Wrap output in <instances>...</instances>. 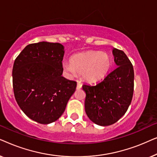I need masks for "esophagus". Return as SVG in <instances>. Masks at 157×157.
<instances>
[{
  "label": "esophagus",
  "mask_w": 157,
  "mask_h": 157,
  "mask_svg": "<svg viewBox=\"0 0 157 157\" xmlns=\"http://www.w3.org/2000/svg\"><path fill=\"white\" fill-rule=\"evenodd\" d=\"M81 87H82V84H81V81H77V86H76V89H80Z\"/></svg>",
  "instance_id": "34e87169"
}]
</instances>
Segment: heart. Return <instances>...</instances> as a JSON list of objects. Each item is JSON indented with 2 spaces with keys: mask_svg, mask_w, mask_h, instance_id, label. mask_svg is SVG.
Returning <instances> with one entry per match:
<instances>
[{
  "mask_svg": "<svg viewBox=\"0 0 157 157\" xmlns=\"http://www.w3.org/2000/svg\"><path fill=\"white\" fill-rule=\"evenodd\" d=\"M111 67V59L106 53L90 51L76 54L71 63H64V71L71 77L82 74V78L89 83L98 82L107 76Z\"/></svg>",
  "mask_w": 157,
  "mask_h": 157,
  "instance_id": "obj_1",
  "label": "heart"
}]
</instances>
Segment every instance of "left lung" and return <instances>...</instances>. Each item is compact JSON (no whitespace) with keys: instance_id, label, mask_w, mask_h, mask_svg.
Segmentation results:
<instances>
[{"instance_id":"1","label":"left lung","mask_w":157,"mask_h":157,"mask_svg":"<svg viewBox=\"0 0 157 157\" xmlns=\"http://www.w3.org/2000/svg\"><path fill=\"white\" fill-rule=\"evenodd\" d=\"M112 53L118 67L96 85L82 86L86 92V113L99 126H109L119 121L127 111L134 93L132 63L123 51L113 48Z\"/></svg>"}]
</instances>
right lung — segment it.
Masks as SVG:
<instances>
[{
  "mask_svg": "<svg viewBox=\"0 0 157 157\" xmlns=\"http://www.w3.org/2000/svg\"><path fill=\"white\" fill-rule=\"evenodd\" d=\"M64 47L59 43L28 45L14 61V96L23 113L39 124H48L63 114L76 82L63 74Z\"/></svg>",
  "mask_w": 157,
  "mask_h": 157,
  "instance_id": "right-lung-1",
  "label": "right lung"
}]
</instances>
